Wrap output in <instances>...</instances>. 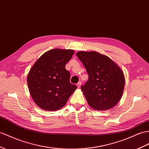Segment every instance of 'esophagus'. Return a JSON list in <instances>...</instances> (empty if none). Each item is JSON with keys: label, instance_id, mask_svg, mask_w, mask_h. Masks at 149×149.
I'll return each instance as SVG.
<instances>
[{"label": "esophagus", "instance_id": "1", "mask_svg": "<svg viewBox=\"0 0 149 149\" xmlns=\"http://www.w3.org/2000/svg\"><path fill=\"white\" fill-rule=\"evenodd\" d=\"M81 84H82L81 82H79L77 84V86L78 88H80V87H81Z\"/></svg>", "mask_w": 149, "mask_h": 149}]
</instances>
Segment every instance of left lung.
I'll return each instance as SVG.
<instances>
[{
    "mask_svg": "<svg viewBox=\"0 0 149 149\" xmlns=\"http://www.w3.org/2000/svg\"><path fill=\"white\" fill-rule=\"evenodd\" d=\"M89 75L81 91L89 105L95 110L104 111L116 106L125 87L123 71L109 57L97 52L76 53Z\"/></svg>",
    "mask_w": 149,
    "mask_h": 149,
    "instance_id": "8db88e82",
    "label": "left lung"
}]
</instances>
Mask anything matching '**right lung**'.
<instances>
[{
    "mask_svg": "<svg viewBox=\"0 0 149 149\" xmlns=\"http://www.w3.org/2000/svg\"><path fill=\"white\" fill-rule=\"evenodd\" d=\"M74 54L73 49H53L42 55L31 68L27 77L28 89L40 108H62L77 88L70 82V72L65 69Z\"/></svg>",
    "mask_w": 149,
    "mask_h": 149,
    "instance_id": "obj_1",
    "label": "right lung"
}]
</instances>
